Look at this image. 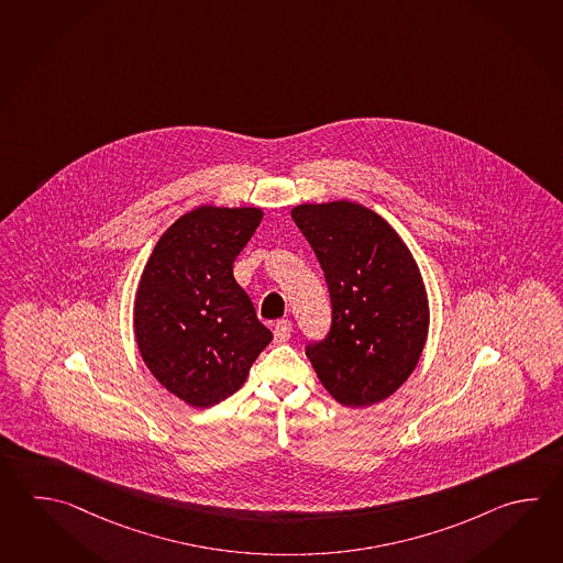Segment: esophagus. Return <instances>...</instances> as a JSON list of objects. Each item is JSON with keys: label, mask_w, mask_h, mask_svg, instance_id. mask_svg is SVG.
<instances>
[{"label": "esophagus", "mask_w": 563, "mask_h": 563, "mask_svg": "<svg viewBox=\"0 0 563 563\" xmlns=\"http://www.w3.org/2000/svg\"><path fill=\"white\" fill-rule=\"evenodd\" d=\"M290 333H292V324L287 319H280V321L275 322V341L276 343H285L290 339Z\"/></svg>", "instance_id": "esophagus-1"}]
</instances>
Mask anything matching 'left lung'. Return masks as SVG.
I'll return each mask as SVG.
<instances>
[{
	"label": "left lung",
	"mask_w": 563,
	"mask_h": 563,
	"mask_svg": "<svg viewBox=\"0 0 563 563\" xmlns=\"http://www.w3.org/2000/svg\"><path fill=\"white\" fill-rule=\"evenodd\" d=\"M321 263L333 322L307 356L346 407L390 397L413 373L429 331V300L413 254L389 222L336 200L290 212Z\"/></svg>",
	"instance_id": "8db88e82"
}]
</instances>
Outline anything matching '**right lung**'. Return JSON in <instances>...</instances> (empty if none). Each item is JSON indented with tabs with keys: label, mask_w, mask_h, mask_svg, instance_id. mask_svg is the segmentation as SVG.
I'll return each instance as SVG.
<instances>
[{
	"label": "right lung",
	"mask_w": 563,
	"mask_h": 563,
	"mask_svg": "<svg viewBox=\"0 0 563 563\" xmlns=\"http://www.w3.org/2000/svg\"><path fill=\"white\" fill-rule=\"evenodd\" d=\"M261 220L256 207H196L162 234L140 276V355L164 389L196 409L241 389L273 341L232 275Z\"/></svg>",
	"instance_id": "add662e5"
}]
</instances>
